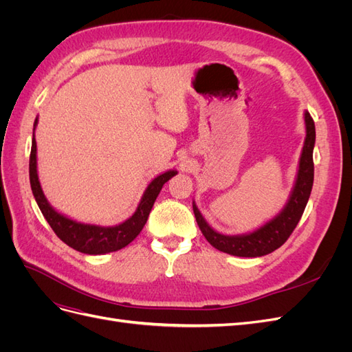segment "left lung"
I'll return each mask as SVG.
<instances>
[{
  "label": "left lung",
  "mask_w": 352,
  "mask_h": 352,
  "mask_svg": "<svg viewBox=\"0 0 352 352\" xmlns=\"http://www.w3.org/2000/svg\"><path fill=\"white\" fill-rule=\"evenodd\" d=\"M305 141L298 163L295 184L285 207L272 220L263 226L242 235H223L212 229L202 217L195 201L192 202L194 214L202 235L216 250L236 257H261L270 254L286 242L300 221L308 202L314 180L313 150L316 144V126L308 111L304 113Z\"/></svg>",
  "instance_id": "1"
}]
</instances>
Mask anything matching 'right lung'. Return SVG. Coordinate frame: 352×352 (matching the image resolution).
Wrapping results in <instances>:
<instances>
[{
    "label": "right lung",
    "mask_w": 352,
    "mask_h": 352,
    "mask_svg": "<svg viewBox=\"0 0 352 352\" xmlns=\"http://www.w3.org/2000/svg\"><path fill=\"white\" fill-rule=\"evenodd\" d=\"M36 124L38 117L34 123V138H32V150L29 160V179L32 194H34L36 204L42 214H44L45 220L48 221L51 229L54 230L56 235L63 242L67 243L70 248L89 255L109 254L117 250H122L126 245H129L141 233L160 190H162L163 185L168 179H172L175 175H177L176 170H167V172L154 177L150 185L144 190V195L140 201V204H138L136 211L123 223H119V225L116 226H100L80 223L58 212L50 204L47 197L44 195V190L41 188L36 163Z\"/></svg>",
    "instance_id": "right-lung-1"
}]
</instances>
